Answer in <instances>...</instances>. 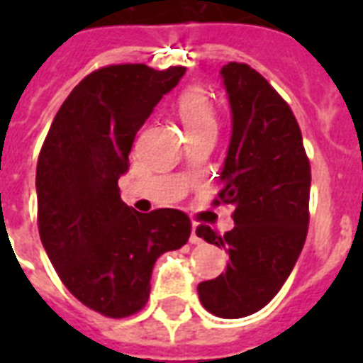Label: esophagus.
Segmentation results:
<instances>
[{"instance_id":"esophagus-1","label":"esophagus","mask_w":363,"mask_h":363,"mask_svg":"<svg viewBox=\"0 0 363 363\" xmlns=\"http://www.w3.org/2000/svg\"><path fill=\"white\" fill-rule=\"evenodd\" d=\"M190 242H192V245H199V242H201V238L198 235V226H192V233H190Z\"/></svg>"}]
</instances>
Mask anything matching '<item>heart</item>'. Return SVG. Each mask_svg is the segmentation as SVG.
Returning a JSON list of instances; mask_svg holds the SVG:
<instances>
[{
  "mask_svg": "<svg viewBox=\"0 0 363 363\" xmlns=\"http://www.w3.org/2000/svg\"><path fill=\"white\" fill-rule=\"evenodd\" d=\"M179 116L186 131L203 130V128H216V116L213 101L209 99L207 92L198 86L184 90L179 98Z\"/></svg>",
  "mask_w": 363,
  "mask_h": 363,
  "instance_id": "1",
  "label": "heart"
}]
</instances>
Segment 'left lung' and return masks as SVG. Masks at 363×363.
Here are the masks:
<instances>
[{
	"label": "left lung",
	"mask_w": 363,
	"mask_h": 363,
	"mask_svg": "<svg viewBox=\"0 0 363 363\" xmlns=\"http://www.w3.org/2000/svg\"><path fill=\"white\" fill-rule=\"evenodd\" d=\"M232 137L216 205L230 203L233 230L198 235L230 254L226 271L198 284L199 301L220 318H242L275 298L298 262L309 226L311 165L298 121L275 88L247 64L220 69Z\"/></svg>",
	"instance_id": "left-lung-1"
}]
</instances>
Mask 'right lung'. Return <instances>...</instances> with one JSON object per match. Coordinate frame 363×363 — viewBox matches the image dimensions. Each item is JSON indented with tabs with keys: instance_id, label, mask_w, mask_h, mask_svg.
Returning <instances> with one entry per match:
<instances>
[{
	"instance_id": "right-lung-1",
	"label": "right lung",
	"mask_w": 363,
	"mask_h": 363,
	"mask_svg": "<svg viewBox=\"0 0 363 363\" xmlns=\"http://www.w3.org/2000/svg\"><path fill=\"white\" fill-rule=\"evenodd\" d=\"M184 67L109 65L54 116L37 160V222L50 264L81 303L111 318L145 307L156 259L190 238L182 211L137 213L121 199L135 133Z\"/></svg>"
}]
</instances>
